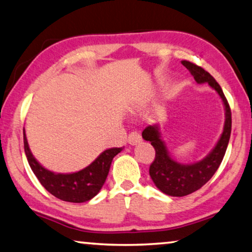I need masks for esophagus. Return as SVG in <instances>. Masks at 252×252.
I'll return each instance as SVG.
<instances>
[{
  "label": "esophagus",
  "mask_w": 252,
  "mask_h": 252,
  "mask_svg": "<svg viewBox=\"0 0 252 252\" xmlns=\"http://www.w3.org/2000/svg\"><path fill=\"white\" fill-rule=\"evenodd\" d=\"M140 141H141V136L138 131H132V132H130L129 137H127V142H129L130 145H137Z\"/></svg>",
  "instance_id": "34e87169"
}]
</instances>
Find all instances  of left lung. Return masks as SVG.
I'll return each instance as SVG.
<instances>
[{"mask_svg":"<svg viewBox=\"0 0 252 252\" xmlns=\"http://www.w3.org/2000/svg\"><path fill=\"white\" fill-rule=\"evenodd\" d=\"M182 64L190 71L198 84L208 82L209 86L219 93L225 105L226 119L222 137L217 142L216 147L201 162L191 165H182L171 158L164 142L159 138L158 126H149L142 131V138L146 141H149L155 148V158L149 166L150 178L162 192L173 197H183L192 193L212 179L224 158L232 129L231 108L219 82L209 72L192 62L185 60L182 61Z\"/></svg>","mask_w":252,"mask_h":252,"instance_id":"8db88e82","label":"left lung"}]
</instances>
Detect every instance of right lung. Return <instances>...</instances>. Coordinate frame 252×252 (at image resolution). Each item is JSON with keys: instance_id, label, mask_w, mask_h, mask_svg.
I'll list each match as a JSON object with an SVG mask.
<instances>
[{"instance_id": "1", "label": "right lung", "mask_w": 252, "mask_h": 252, "mask_svg": "<svg viewBox=\"0 0 252 252\" xmlns=\"http://www.w3.org/2000/svg\"><path fill=\"white\" fill-rule=\"evenodd\" d=\"M24 146L28 163L40 185L54 197L69 202H85L95 197L107 178L114 156L122 150V147L105 150L88 167L77 173L55 174L33 158L25 132Z\"/></svg>"}]
</instances>
